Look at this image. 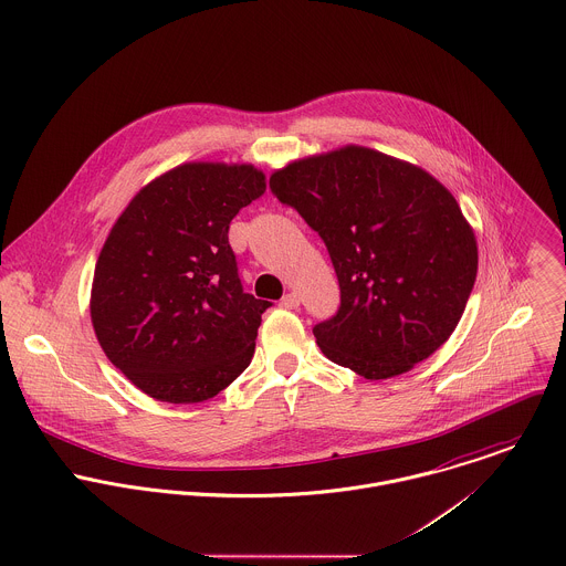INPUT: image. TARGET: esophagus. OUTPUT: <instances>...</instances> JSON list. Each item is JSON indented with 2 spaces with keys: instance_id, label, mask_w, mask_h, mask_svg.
Returning <instances> with one entry per match:
<instances>
[{
  "instance_id": "esophagus-1",
  "label": "esophagus",
  "mask_w": 566,
  "mask_h": 566,
  "mask_svg": "<svg viewBox=\"0 0 566 566\" xmlns=\"http://www.w3.org/2000/svg\"><path fill=\"white\" fill-rule=\"evenodd\" d=\"M280 306H282V308H289V311H293V308H297V306H300V297H297L295 293H286V295L282 297Z\"/></svg>"
}]
</instances>
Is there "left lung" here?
<instances>
[{"instance_id": "left-lung-1", "label": "left lung", "mask_w": 566, "mask_h": 566, "mask_svg": "<svg viewBox=\"0 0 566 566\" xmlns=\"http://www.w3.org/2000/svg\"><path fill=\"white\" fill-rule=\"evenodd\" d=\"M331 253L337 315L313 335L367 380L409 371L457 328L476 277V240L451 192L427 170L365 146L306 157L271 175Z\"/></svg>"}]
</instances>
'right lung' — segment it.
Segmentation results:
<instances>
[{"label":"right lung","instance_id":"1","mask_svg":"<svg viewBox=\"0 0 566 566\" xmlns=\"http://www.w3.org/2000/svg\"><path fill=\"white\" fill-rule=\"evenodd\" d=\"M264 190L249 164L192 161L142 188L115 221L96 262L92 324L150 398L210 400L251 363L271 302L242 291L227 233Z\"/></svg>","mask_w":566,"mask_h":566}]
</instances>
